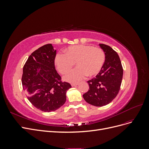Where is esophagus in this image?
Instances as JSON below:
<instances>
[{
  "label": "esophagus",
  "mask_w": 149,
  "mask_h": 149,
  "mask_svg": "<svg viewBox=\"0 0 149 149\" xmlns=\"http://www.w3.org/2000/svg\"><path fill=\"white\" fill-rule=\"evenodd\" d=\"M78 83H72L71 84V86H73V87H74V86H78Z\"/></svg>",
  "instance_id": "1"
}]
</instances>
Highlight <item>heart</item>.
Returning a JSON list of instances; mask_svg holds the SVG:
<instances>
[{
	"mask_svg": "<svg viewBox=\"0 0 149 149\" xmlns=\"http://www.w3.org/2000/svg\"><path fill=\"white\" fill-rule=\"evenodd\" d=\"M65 54L58 53L55 58L57 70L61 74L67 73L76 65L77 68L69 71L64 79L70 83H76L86 76L93 77L101 71L106 60L103 49L92 45H76L68 47Z\"/></svg>",
	"mask_w": 149,
	"mask_h": 149,
	"instance_id": "obj_1",
	"label": "heart"
}]
</instances>
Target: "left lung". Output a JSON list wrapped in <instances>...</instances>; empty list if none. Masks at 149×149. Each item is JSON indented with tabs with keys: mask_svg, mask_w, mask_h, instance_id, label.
<instances>
[{
	"mask_svg": "<svg viewBox=\"0 0 149 149\" xmlns=\"http://www.w3.org/2000/svg\"><path fill=\"white\" fill-rule=\"evenodd\" d=\"M99 45L105 53L104 65L96 78L88 81L89 88L83 98L90 104L101 107L109 104L118 95L123 69L118 54L113 49L105 44Z\"/></svg>",
	"mask_w": 149,
	"mask_h": 149,
	"instance_id": "left-lung-1",
	"label": "left lung"
}]
</instances>
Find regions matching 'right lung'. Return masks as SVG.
<instances>
[{
    "label": "right lung",
    "mask_w": 149,
    "mask_h": 149,
    "mask_svg": "<svg viewBox=\"0 0 149 149\" xmlns=\"http://www.w3.org/2000/svg\"><path fill=\"white\" fill-rule=\"evenodd\" d=\"M56 50L52 44L36 49L23 68L22 83L29 101L43 112L55 111L66 102L70 83L61 81L55 67Z\"/></svg>",
    "instance_id": "1"
}]
</instances>
